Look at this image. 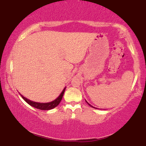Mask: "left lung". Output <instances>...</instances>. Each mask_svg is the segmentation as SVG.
<instances>
[{"instance_id": "8db88e82", "label": "left lung", "mask_w": 146, "mask_h": 146, "mask_svg": "<svg viewBox=\"0 0 146 146\" xmlns=\"http://www.w3.org/2000/svg\"><path fill=\"white\" fill-rule=\"evenodd\" d=\"M86 103H87V104H88V105H90V107H93V106H92V105H91L90 104H88V102H86Z\"/></svg>"}]
</instances>
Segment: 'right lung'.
Wrapping results in <instances>:
<instances>
[{
  "mask_svg": "<svg viewBox=\"0 0 146 146\" xmlns=\"http://www.w3.org/2000/svg\"><path fill=\"white\" fill-rule=\"evenodd\" d=\"M65 89H66V87L63 89V90L62 91L60 96H59V97L56 99H55L54 100L52 101L51 102H48V103H39V102H33L31 100H29V99L26 98V97H24L23 95H21V97L24 100L27 102V104L30 105L31 106L38 108V109H39V110H48L52 109V108H54V107L58 106V105L60 104L61 100H62V98H63Z\"/></svg>",
  "mask_w": 146,
  "mask_h": 146,
  "instance_id": "add662e5",
  "label": "right lung"
}]
</instances>
